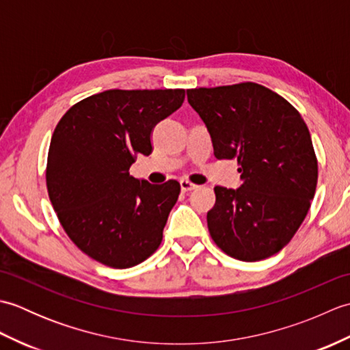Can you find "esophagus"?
<instances>
[{"label": "esophagus", "instance_id": "34e87169", "mask_svg": "<svg viewBox=\"0 0 350 350\" xmlns=\"http://www.w3.org/2000/svg\"><path fill=\"white\" fill-rule=\"evenodd\" d=\"M198 187L197 185H194V183H191V182H188V180H180V189L183 191V192H188V191H194V189H197Z\"/></svg>", "mask_w": 350, "mask_h": 350}]
</instances>
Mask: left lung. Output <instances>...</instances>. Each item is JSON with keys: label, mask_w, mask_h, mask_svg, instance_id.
Returning <instances> with one entry per match:
<instances>
[{"label": "left lung", "mask_w": 350, "mask_h": 350, "mask_svg": "<svg viewBox=\"0 0 350 350\" xmlns=\"http://www.w3.org/2000/svg\"><path fill=\"white\" fill-rule=\"evenodd\" d=\"M217 159H237L241 188L215 187L207 227L218 247L257 262L284 248L314 197L317 159L306 122L280 94L254 83L187 92Z\"/></svg>", "instance_id": "left-lung-1"}]
</instances>
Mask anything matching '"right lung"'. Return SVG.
<instances>
[{"mask_svg": "<svg viewBox=\"0 0 350 350\" xmlns=\"http://www.w3.org/2000/svg\"><path fill=\"white\" fill-rule=\"evenodd\" d=\"M185 90H107L75 103L52 133L46 185L66 233L96 262L117 269L158 250L180 185L129 176L152 153V131L182 107Z\"/></svg>", "mask_w": 350, "mask_h": 350, "instance_id": "right-lung-1", "label": "right lung"}]
</instances>
